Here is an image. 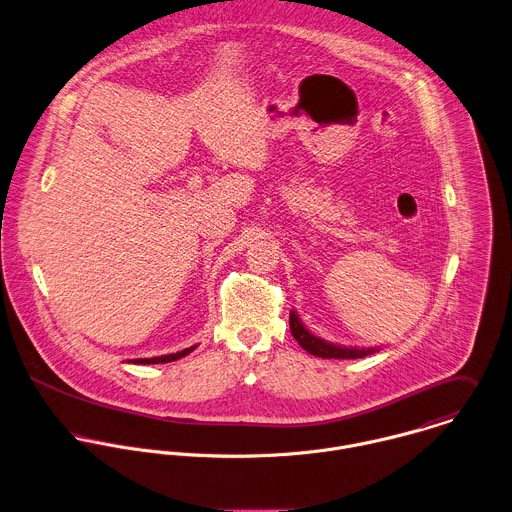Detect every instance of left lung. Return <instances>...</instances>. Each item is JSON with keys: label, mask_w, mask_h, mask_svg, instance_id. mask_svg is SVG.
I'll use <instances>...</instances> for the list:
<instances>
[{"label": "left lung", "mask_w": 512, "mask_h": 512, "mask_svg": "<svg viewBox=\"0 0 512 512\" xmlns=\"http://www.w3.org/2000/svg\"><path fill=\"white\" fill-rule=\"evenodd\" d=\"M289 327H291V333H293L295 341L307 353H311L315 357H321V359H361V357H367V355L377 351L375 347H371V349H355V347H339V345L327 343L325 339H319L313 333H309L303 327V323L299 321V317L295 315V311H291V315H289Z\"/></svg>", "instance_id": "obj_1"}]
</instances>
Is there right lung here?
Segmentation results:
<instances>
[{
    "label": "right lung",
    "instance_id": "obj_1",
    "mask_svg": "<svg viewBox=\"0 0 512 512\" xmlns=\"http://www.w3.org/2000/svg\"><path fill=\"white\" fill-rule=\"evenodd\" d=\"M195 347H197V345H193V347H189V349H183V351H179V353H171V355H161V357H151V359H135L133 363H135V365H157V363H171V361H177V359H181V357L189 355V353H191Z\"/></svg>",
    "mask_w": 512,
    "mask_h": 512
}]
</instances>
